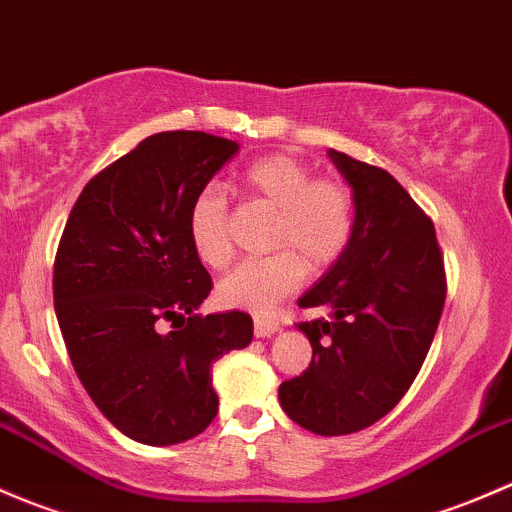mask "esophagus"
Masks as SVG:
<instances>
[{
    "label": "esophagus",
    "mask_w": 512,
    "mask_h": 512,
    "mask_svg": "<svg viewBox=\"0 0 512 512\" xmlns=\"http://www.w3.org/2000/svg\"><path fill=\"white\" fill-rule=\"evenodd\" d=\"M281 330V325L276 320H268V318H256L254 320V333L256 337H271Z\"/></svg>",
    "instance_id": "1"
}]
</instances>
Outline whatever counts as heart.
<instances>
[{
    "label": "heart",
    "mask_w": 512,
    "mask_h": 512,
    "mask_svg": "<svg viewBox=\"0 0 512 512\" xmlns=\"http://www.w3.org/2000/svg\"><path fill=\"white\" fill-rule=\"evenodd\" d=\"M251 199L276 212L266 258L236 266L217 286V298L229 308L271 313L286 295L298 291L305 266L313 271L333 266L355 234V202L337 179H313L308 165L291 155H268L251 162L241 175ZM187 234L204 266L224 268L231 261L226 229V197L217 184L199 189L187 214Z\"/></svg>",
    "instance_id": "b5f03b06"
}]
</instances>
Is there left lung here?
<instances>
[{
    "instance_id": "obj_1",
    "label": "left lung",
    "mask_w": 512,
    "mask_h": 512,
    "mask_svg": "<svg viewBox=\"0 0 512 512\" xmlns=\"http://www.w3.org/2000/svg\"><path fill=\"white\" fill-rule=\"evenodd\" d=\"M355 202L350 246L300 308L328 315L298 323L313 360L278 387L295 424L320 436L372 426L412 387L439 328L444 261L431 219L389 172L328 150Z\"/></svg>"
}]
</instances>
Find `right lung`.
Masks as SVG:
<instances>
[{"mask_svg":"<svg viewBox=\"0 0 512 512\" xmlns=\"http://www.w3.org/2000/svg\"><path fill=\"white\" fill-rule=\"evenodd\" d=\"M236 152L199 130L150 135L83 187L63 229L54 308L68 357L105 419L140 444L202 434L219 409L212 365L254 337L241 310L197 313L212 278L187 234L194 197Z\"/></svg>","mask_w":512,"mask_h":512,"instance_id":"obj_1","label":"right lung"}]
</instances>
